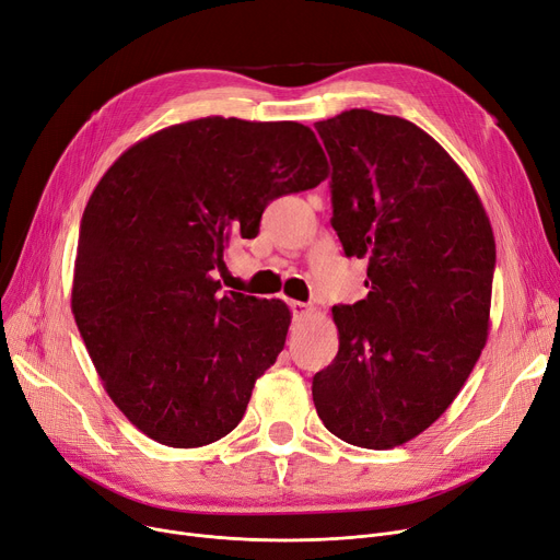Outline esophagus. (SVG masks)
<instances>
[{
	"mask_svg": "<svg viewBox=\"0 0 560 560\" xmlns=\"http://www.w3.org/2000/svg\"><path fill=\"white\" fill-rule=\"evenodd\" d=\"M290 308H292V315H295L298 319L313 315V306L304 304V302H290Z\"/></svg>",
	"mask_w": 560,
	"mask_h": 560,
	"instance_id": "1",
	"label": "esophagus"
}]
</instances>
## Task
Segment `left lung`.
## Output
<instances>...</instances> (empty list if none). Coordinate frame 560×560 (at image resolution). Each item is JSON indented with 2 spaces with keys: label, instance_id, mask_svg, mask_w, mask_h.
<instances>
[{
  "label": "left lung",
  "instance_id": "left-lung-1",
  "mask_svg": "<svg viewBox=\"0 0 560 560\" xmlns=\"http://www.w3.org/2000/svg\"><path fill=\"white\" fill-rule=\"evenodd\" d=\"M315 129L331 159V224L368 258V298L334 306L338 354L313 376L319 420L393 450L460 393L490 329L494 235L458 163L397 115L345 110Z\"/></svg>",
  "mask_w": 560,
  "mask_h": 560
}]
</instances>
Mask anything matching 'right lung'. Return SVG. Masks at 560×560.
I'll use <instances>...</instances> for the list:
<instances>
[{
	"label": "right lung",
	"instance_id": "add662e5",
	"mask_svg": "<svg viewBox=\"0 0 560 560\" xmlns=\"http://www.w3.org/2000/svg\"><path fill=\"white\" fill-rule=\"evenodd\" d=\"M325 179L308 127L220 115L147 136L106 170L81 218L72 313L108 397L147 438L192 450L238 427L290 311L220 292L213 275L272 199Z\"/></svg>",
	"mask_w": 560,
	"mask_h": 560
}]
</instances>
